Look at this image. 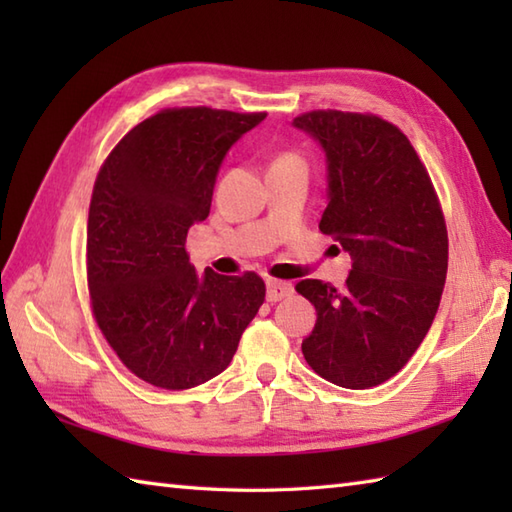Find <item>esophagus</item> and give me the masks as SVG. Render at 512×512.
Listing matches in <instances>:
<instances>
[{
  "label": "esophagus",
  "mask_w": 512,
  "mask_h": 512,
  "mask_svg": "<svg viewBox=\"0 0 512 512\" xmlns=\"http://www.w3.org/2000/svg\"><path fill=\"white\" fill-rule=\"evenodd\" d=\"M266 288H268L266 290L268 301H281L292 292V284H288V281H279V279H268Z\"/></svg>",
  "instance_id": "34e87169"
}]
</instances>
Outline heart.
Segmentation results:
<instances>
[{
    "mask_svg": "<svg viewBox=\"0 0 512 512\" xmlns=\"http://www.w3.org/2000/svg\"><path fill=\"white\" fill-rule=\"evenodd\" d=\"M286 162H301V158L297 154H292V151H286V154H279L275 158L273 165H286Z\"/></svg>",
    "mask_w": 512,
    "mask_h": 512,
    "instance_id": "obj_1",
    "label": "heart"
}]
</instances>
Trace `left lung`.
Wrapping results in <instances>:
<instances>
[{
  "instance_id": "8db88e82",
  "label": "left lung",
  "mask_w": 512,
  "mask_h": 512,
  "mask_svg": "<svg viewBox=\"0 0 512 512\" xmlns=\"http://www.w3.org/2000/svg\"><path fill=\"white\" fill-rule=\"evenodd\" d=\"M292 123L328 158L319 231L352 257L343 288L295 286L317 310L301 352L334 385L376 387L407 365L436 319L449 266L438 193L409 138L385 118L314 110Z\"/></svg>"
}]
</instances>
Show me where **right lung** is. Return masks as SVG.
<instances>
[{"instance_id":"1","label":"right lung","mask_w":512,"mask_h":512,"mask_svg":"<svg viewBox=\"0 0 512 512\" xmlns=\"http://www.w3.org/2000/svg\"><path fill=\"white\" fill-rule=\"evenodd\" d=\"M266 112L171 107L138 123L99 169L88 215V290L121 363L160 389L222 374L266 297L257 273H195L187 233L209 217L226 151Z\"/></svg>"}]
</instances>
